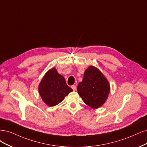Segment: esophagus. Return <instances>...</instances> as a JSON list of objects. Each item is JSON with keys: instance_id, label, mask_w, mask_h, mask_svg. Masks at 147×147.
<instances>
[{"instance_id": "34e87169", "label": "esophagus", "mask_w": 147, "mask_h": 147, "mask_svg": "<svg viewBox=\"0 0 147 147\" xmlns=\"http://www.w3.org/2000/svg\"><path fill=\"white\" fill-rule=\"evenodd\" d=\"M71 88H72V89L73 90H74V91H76V88H77V87H76V86H71Z\"/></svg>"}]
</instances>
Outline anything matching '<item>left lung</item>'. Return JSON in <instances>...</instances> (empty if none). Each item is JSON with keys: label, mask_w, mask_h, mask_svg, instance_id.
<instances>
[{"label": "left lung", "mask_w": 147, "mask_h": 147, "mask_svg": "<svg viewBox=\"0 0 147 147\" xmlns=\"http://www.w3.org/2000/svg\"><path fill=\"white\" fill-rule=\"evenodd\" d=\"M77 90L87 105L98 109L106 101L110 92V85L99 69L90 66L85 71L82 81L79 83Z\"/></svg>", "instance_id": "1"}]
</instances>
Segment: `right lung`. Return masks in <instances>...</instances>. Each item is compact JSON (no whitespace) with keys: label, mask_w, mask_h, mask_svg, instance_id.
I'll return each mask as SVG.
<instances>
[{"label":"right lung","mask_w":147,"mask_h":147,"mask_svg":"<svg viewBox=\"0 0 147 147\" xmlns=\"http://www.w3.org/2000/svg\"><path fill=\"white\" fill-rule=\"evenodd\" d=\"M38 91L44 102L53 107L62 101L73 90L67 86L64 77L59 74L55 68H53L42 78L39 84Z\"/></svg>","instance_id":"1"}]
</instances>
